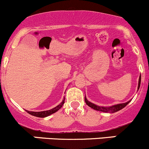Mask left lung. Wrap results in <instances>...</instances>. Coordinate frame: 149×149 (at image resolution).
Returning a JSON list of instances; mask_svg holds the SVG:
<instances>
[{
  "instance_id": "obj_1",
  "label": "left lung",
  "mask_w": 149,
  "mask_h": 149,
  "mask_svg": "<svg viewBox=\"0 0 149 149\" xmlns=\"http://www.w3.org/2000/svg\"><path fill=\"white\" fill-rule=\"evenodd\" d=\"M141 77L140 76V77H139V80L138 89H139V87H140V85H141ZM85 102L88 106H89V107L92 108V109H93L94 110L99 111H102L105 113H115V112L121 110L122 109H123V108H124L125 106H126V105L130 102V101L124 103H120V104L114 105V106H111V107H103V106H97V105L94 104V103H92L91 102H90V101H88L85 96Z\"/></svg>"
}]
</instances>
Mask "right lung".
<instances>
[{"label": "right lung", "instance_id": "add662e5", "mask_svg": "<svg viewBox=\"0 0 149 149\" xmlns=\"http://www.w3.org/2000/svg\"><path fill=\"white\" fill-rule=\"evenodd\" d=\"M65 103V98H63V101L61 103H60V104L58 105V106H57L56 107L54 108V109H51V110H48V111H40V112H34V111H26V112L29 113V114H31V115L32 116H36V117H40V118H44V117H46V116H48L51 115L52 113H56V111H58L59 110V109H61V108L62 107L63 105V103Z\"/></svg>", "mask_w": 149, "mask_h": 149}]
</instances>
